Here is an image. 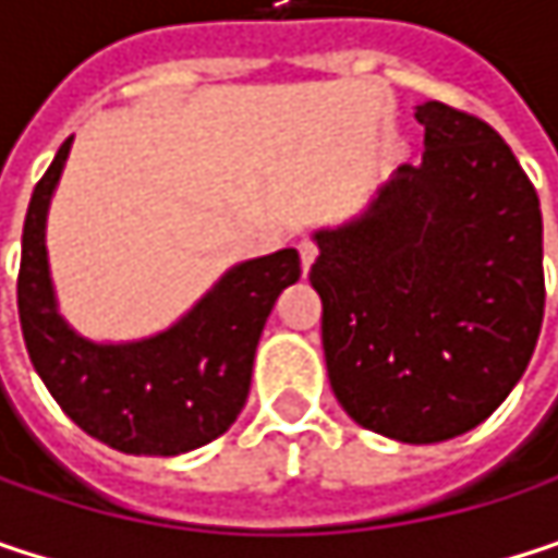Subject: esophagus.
Here are the masks:
<instances>
[{
    "label": "esophagus",
    "instance_id": "34e87169",
    "mask_svg": "<svg viewBox=\"0 0 558 558\" xmlns=\"http://www.w3.org/2000/svg\"><path fill=\"white\" fill-rule=\"evenodd\" d=\"M296 248H300V268H303V275H306V271L313 268V262H316V255H319V252H316V245H313L310 239H303Z\"/></svg>",
    "mask_w": 558,
    "mask_h": 558
}]
</instances>
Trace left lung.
I'll list each match as a JSON object with an SVG mask.
<instances>
[{"instance_id":"left-lung-1","label":"left lung","mask_w":558,"mask_h":558,"mask_svg":"<svg viewBox=\"0 0 558 558\" xmlns=\"http://www.w3.org/2000/svg\"><path fill=\"white\" fill-rule=\"evenodd\" d=\"M420 165L342 226L313 232L326 372L342 410L410 446L485 423L543 323L539 196L504 138L446 102L416 106Z\"/></svg>"}]
</instances>
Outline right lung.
Returning a JSON list of instances; mask_svg holds the SVG:
<instances>
[{"mask_svg":"<svg viewBox=\"0 0 558 558\" xmlns=\"http://www.w3.org/2000/svg\"><path fill=\"white\" fill-rule=\"evenodd\" d=\"M66 138L32 193L22 232L19 316L32 365L60 410L125 456H180L222 436L242 413L262 329L283 287L300 278L296 248L232 265L168 329L99 342L57 300L48 209L70 158Z\"/></svg>","mask_w":558,"mask_h":558,"instance_id":"add662e5","label":"right lung"}]
</instances>
